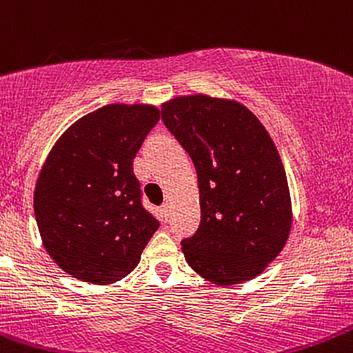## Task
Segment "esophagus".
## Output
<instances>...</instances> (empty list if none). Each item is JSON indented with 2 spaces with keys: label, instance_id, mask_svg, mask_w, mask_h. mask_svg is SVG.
Here are the masks:
<instances>
[{
  "label": "esophagus",
  "instance_id": "esophagus-1",
  "mask_svg": "<svg viewBox=\"0 0 353 353\" xmlns=\"http://www.w3.org/2000/svg\"><path fill=\"white\" fill-rule=\"evenodd\" d=\"M161 218L164 221L169 219V204H162L161 206Z\"/></svg>",
  "mask_w": 353,
  "mask_h": 353
}]
</instances>
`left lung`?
<instances>
[{
	"label": "left lung",
	"mask_w": 353,
	"mask_h": 353,
	"mask_svg": "<svg viewBox=\"0 0 353 353\" xmlns=\"http://www.w3.org/2000/svg\"><path fill=\"white\" fill-rule=\"evenodd\" d=\"M162 122L199 184V228L181 241L185 261L221 286L258 276L292 228L288 181L270 134L245 105L208 95L169 100Z\"/></svg>",
	"instance_id": "1"
}]
</instances>
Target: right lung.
<instances>
[{
    "mask_svg": "<svg viewBox=\"0 0 353 353\" xmlns=\"http://www.w3.org/2000/svg\"><path fill=\"white\" fill-rule=\"evenodd\" d=\"M159 117L152 105L110 103L77 120L50 150L34 188V218L45 250L73 278L122 280L157 231L132 164Z\"/></svg>",
    "mask_w": 353,
    "mask_h": 353,
    "instance_id": "add662e5",
    "label": "right lung"
}]
</instances>
